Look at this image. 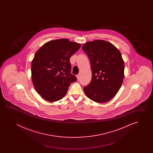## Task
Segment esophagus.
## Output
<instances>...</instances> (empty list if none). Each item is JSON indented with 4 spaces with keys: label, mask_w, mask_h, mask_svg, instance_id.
Returning a JSON list of instances; mask_svg holds the SVG:
<instances>
[{
    "label": "esophagus",
    "mask_w": 153,
    "mask_h": 153,
    "mask_svg": "<svg viewBox=\"0 0 153 153\" xmlns=\"http://www.w3.org/2000/svg\"><path fill=\"white\" fill-rule=\"evenodd\" d=\"M76 78H77V79L79 80V75H76Z\"/></svg>",
    "instance_id": "esophagus-1"
}]
</instances>
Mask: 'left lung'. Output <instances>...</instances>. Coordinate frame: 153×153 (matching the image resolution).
<instances>
[{"mask_svg":"<svg viewBox=\"0 0 153 153\" xmlns=\"http://www.w3.org/2000/svg\"><path fill=\"white\" fill-rule=\"evenodd\" d=\"M82 49L91 62V82L84 88L86 96L97 103H105L118 92L124 78V61L121 52L110 42L96 40Z\"/></svg>","mask_w":153,"mask_h":153,"instance_id":"left-lung-1","label":"left lung"}]
</instances>
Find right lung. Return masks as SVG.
Segmentation results:
<instances>
[{"mask_svg": "<svg viewBox=\"0 0 153 153\" xmlns=\"http://www.w3.org/2000/svg\"><path fill=\"white\" fill-rule=\"evenodd\" d=\"M81 44L68 39L50 40L36 52L31 64L33 84L42 97L56 102L64 97L72 82L77 80L71 74L69 59Z\"/></svg>", "mask_w": 153, "mask_h": 153, "instance_id": "add662e5", "label": "right lung"}]
</instances>
